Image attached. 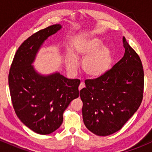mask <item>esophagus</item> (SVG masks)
Returning <instances> with one entry per match:
<instances>
[{
  "mask_svg": "<svg viewBox=\"0 0 152 152\" xmlns=\"http://www.w3.org/2000/svg\"><path fill=\"white\" fill-rule=\"evenodd\" d=\"M84 88V82H81L80 84V86H79V88H78L79 91H80V90L82 89V88Z\"/></svg>",
  "mask_w": 152,
  "mask_h": 152,
  "instance_id": "esophagus-1",
  "label": "esophagus"
}]
</instances>
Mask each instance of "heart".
<instances>
[{"mask_svg": "<svg viewBox=\"0 0 152 152\" xmlns=\"http://www.w3.org/2000/svg\"><path fill=\"white\" fill-rule=\"evenodd\" d=\"M103 42L97 38H91L84 40L77 49V53L80 58H84L82 68L88 76L98 77L107 72L113 62L111 49L103 46ZM68 68L70 71L75 72L77 69V61L74 56L68 58Z\"/></svg>", "mask_w": 152, "mask_h": 152, "instance_id": "obj_1", "label": "heart"}]
</instances>
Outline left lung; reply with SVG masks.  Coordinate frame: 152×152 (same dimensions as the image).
<instances>
[{
    "label": "left lung",
    "mask_w": 152,
    "mask_h": 152,
    "mask_svg": "<svg viewBox=\"0 0 152 152\" xmlns=\"http://www.w3.org/2000/svg\"><path fill=\"white\" fill-rule=\"evenodd\" d=\"M125 54L110 70L96 79L85 80L80 91L82 116L88 130L107 136L121 129L140 107L144 91L142 61L123 38Z\"/></svg>",
    "instance_id": "8db88e82"
}]
</instances>
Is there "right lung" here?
Masks as SVG:
<instances>
[{"label":"right lung","instance_id":"right-lung-1","mask_svg":"<svg viewBox=\"0 0 152 152\" xmlns=\"http://www.w3.org/2000/svg\"><path fill=\"white\" fill-rule=\"evenodd\" d=\"M61 28L60 24L52 25L25 40L16 52L8 76L17 116L40 135H48L59 128L64 111L79 96L80 80L66 78L58 72L44 76L32 65L44 41Z\"/></svg>","mask_w":152,"mask_h":152}]
</instances>
